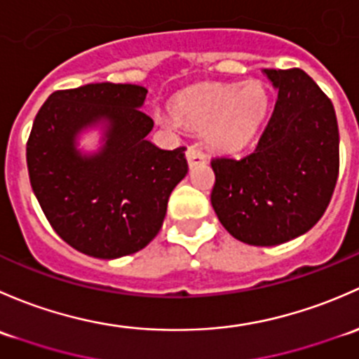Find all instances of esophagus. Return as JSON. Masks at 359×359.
<instances>
[{"mask_svg": "<svg viewBox=\"0 0 359 359\" xmlns=\"http://www.w3.org/2000/svg\"><path fill=\"white\" fill-rule=\"evenodd\" d=\"M187 161H188V165H190V168H195V165H198V164H204V162L207 161V157L197 145H191V147H188V150H187Z\"/></svg>", "mask_w": 359, "mask_h": 359, "instance_id": "esophagus-1", "label": "esophagus"}]
</instances>
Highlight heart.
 Segmentation results:
<instances>
[{"label": "heart", "mask_w": 359, "mask_h": 359, "mask_svg": "<svg viewBox=\"0 0 359 359\" xmlns=\"http://www.w3.org/2000/svg\"><path fill=\"white\" fill-rule=\"evenodd\" d=\"M268 110L269 93L257 81L205 84L184 91L171 102V114L178 123L205 129L207 142L223 152L245 147L259 131Z\"/></svg>", "instance_id": "heart-1"}]
</instances>
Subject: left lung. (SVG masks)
<instances>
[{"instance_id":"left-lung-1","label":"left lung","mask_w":359,"mask_h":359,"mask_svg":"<svg viewBox=\"0 0 359 359\" xmlns=\"http://www.w3.org/2000/svg\"><path fill=\"white\" fill-rule=\"evenodd\" d=\"M278 90L259 143L242 158L216 157L210 204L228 233L249 245L285 243L311 230L339 176L334 105L301 69H264Z\"/></svg>"}]
</instances>
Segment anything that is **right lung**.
I'll return each mask as SVG.
<instances>
[{
	"label": "right lung",
	"mask_w": 359,
	"mask_h": 359,
	"mask_svg": "<svg viewBox=\"0 0 359 359\" xmlns=\"http://www.w3.org/2000/svg\"><path fill=\"white\" fill-rule=\"evenodd\" d=\"M138 84L97 83L55 91L27 140L32 191L51 228L86 256L117 259L142 250L158 233L176 184L187 176L184 147L162 150L147 140L154 121ZM104 126L95 154L76 136Z\"/></svg>",
	"instance_id": "1"
}]
</instances>
